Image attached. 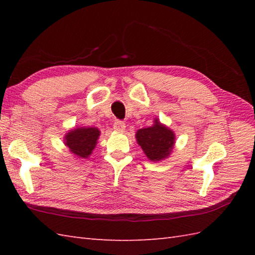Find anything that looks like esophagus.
I'll return each instance as SVG.
<instances>
[{"mask_svg":"<svg viewBox=\"0 0 255 255\" xmlns=\"http://www.w3.org/2000/svg\"><path fill=\"white\" fill-rule=\"evenodd\" d=\"M114 129H115V131L124 132L125 129H126V125H125L121 121H117V122H115V124H114Z\"/></svg>","mask_w":255,"mask_h":255,"instance_id":"1","label":"esophagus"}]
</instances>
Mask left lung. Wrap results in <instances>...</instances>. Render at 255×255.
<instances>
[{
	"label": "left lung",
	"mask_w": 255,
	"mask_h": 255,
	"mask_svg": "<svg viewBox=\"0 0 255 255\" xmlns=\"http://www.w3.org/2000/svg\"><path fill=\"white\" fill-rule=\"evenodd\" d=\"M136 140L150 161L159 162L167 159L172 153L175 133L170 127L162 124L159 118H154L152 126L137 130Z\"/></svg>",
	"instance_id": "1"
}]
</instances>
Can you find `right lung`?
Masks as SVG:
<instances>
[{"mask_svg": "<svg viewBox=\"0 0 255 255\" xmlns=\"http://www.w3.org/2000/svg\"><path fill=\"white\" fill-rule=\"evenodd\" d=\"M101 131L96 127H75L64 134L63 142L77 159H89L97 144Z\"/></svg>", "mask_w": 255, "mask_h": 255, "instance_id": "1", "label": "right lung"}]
</instances>
